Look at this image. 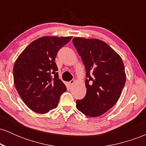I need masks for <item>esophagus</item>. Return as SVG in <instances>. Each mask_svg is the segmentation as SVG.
I'll use <instances>...</instances> for the list:
<instances>
[{
  "label": "esophagus",
  "mask_w": 146,
  "mask_h": 146,
  "mask_svg": "<svg viewBox=\"0 0 146 146\" xmlns=\"http://www.w3.org/2000/svg\"><path fill=\"white\" fill-rule=\"evenodd\" d=\"M74 83H75L74 80H71V81H70V82H68V84H69L70 86H73V84H74Z\"/></svg>",
  "instance_id": "esophagus-1"
}]
</instances>
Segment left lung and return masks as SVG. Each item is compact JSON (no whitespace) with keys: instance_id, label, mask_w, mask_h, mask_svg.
I'll use <instances>...</instances> for the list:
<instances>
[{"instance_id":"left-lung-1","label":"left lung","mask_w":146,"mask_h":146,"mask_svg":"<svg viewBox=\"0 0 146 146\" xmlns=\"http://www.w3.org/2000/svg\"><path fill=\"white\" fill-rule=\"evenodd\" d=\"M73 43L86 68V94L77 100L78 110L99 117L110 110L121 96L126 75L121 58L105 42L76 37Z\"/></svg>"}]
</instances>
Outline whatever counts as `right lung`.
<instances>
[{
	"mask_svg": "<svg viewBox=\"0 0 146 146\" xmlns=\"http://www.w3.org/2000/svg\"><path fill=\"white\" fill-rule=\"evenodd\" d=\"M71 36H43L25 48L14 65V82L18 94L33 111L45 114L56 108L66 90L59 79L55 59Z\"/></svg>",
	"mask_w": 146,
	"mask_h": 146,
	"instance_id": "right-lung-1",
	"label": "right lung"
}]
</instances>
